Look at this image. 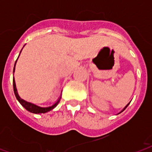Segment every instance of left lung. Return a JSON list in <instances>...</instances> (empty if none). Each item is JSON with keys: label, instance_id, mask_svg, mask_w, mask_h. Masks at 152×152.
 Wrapping results in <instances>:
<instances>
[{"label": "left lung", "instance_id": "obj_1", "mask_svg": "<svg viewBox=\"0 0 152 152\" xmlns=\"http://www.w3.org/2000/svg\"><path fill=\"white\" fill-rule=\"evenodd\" d=\"M129 104H128V105H127V106H125V108H124V110H122V111H124V110H125V109H126V107H127V106H129ZM122 111H121V112H122Z\"/></svg>", "mask_w": 152, "mask_h": 152}]
</instances>
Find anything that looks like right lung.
Masks as SVG:
<instances>
[{"label": "right lung", "instance_id": "1", "mask_svg": "<svg viewBox=\"0 0 152 152\" xmlns=\"http://www.w3.org/2000/svg\"><path fill=\"white\" fill-rule=\"evenodd\" d=\"M21 53V51H20ZM20 56V55H19ZM17 61V60H16ZM16 61H15V63H16ZM15 65H14V69H13V72L15 71ZM13 90H14V93H15V95L17 100L20 102V103L22 105L23 107H24L27 110H28L31 113H46V112H48V111L51 110L53 109L56 107L57 106V104L59 103L60 99H61V98H60L59 99L57 100V102L55 104H53V106H49V107H40V106H38L36 105H34L33 103H31V102H26L25 100L22 99H20V97L19 96L17 93V91H16V88H15V80H14V79H13Z\"/></svg>", "mask_w": 152, "mask_h": 152}]
</instances>
